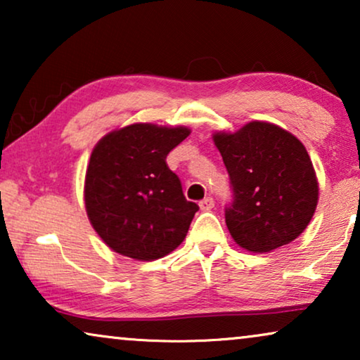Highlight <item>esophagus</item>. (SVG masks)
Instances as JSON below:
<instances>
[{
	"mask_svg": "<svg viewBox=\"0 0 360 360\" xmlns=\"http://www.w3.org/2000/svg\"><path fill=\"white\" fill-rule=\"evenodd\" d=\"M200 208L203 211H210L214 208V200L211 198V196H206V198H203L200 201Z\"/></svg>",
	"mask_w": 360,
	"mask_h": 360,
	"instance_id": "1",
	"label": "esophagus"
}]
</instances>
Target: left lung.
I'll use <instances>...</instances> for the list:
<instances>
[{"label":"left lung","mask_w":360,"mask_h":360,"mask_svg":"<svg viewBox=\"0 0 360 360\" xmlns=\"http://www.w3.org/2000/svg\"><path fill=\"white\" fill-rule=\"evenodd\" d=\"M233 200L224 218L231 236L250 252L292 243L313 218L318 181L307 149L282 127L254 121L234 134H214Z\"/></svg>","instance_id":"obj_1"}]
</instances>
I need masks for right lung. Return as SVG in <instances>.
Returning a JSON list of instances; mask_svg holds the SVG:
<instances>
[{
  "label": "right lung",
  "instance_id": "obj_1",
  "mask_svg": "<svg viewBox=\"0 0 360 360\" xmlns=\"http://www.w3.org/2000/svg\"><path fill=\"white\" fill-rule=\"evenodd\" d=\"M186 127L132 124L112 131L91 152L85 206L112 250L155 260L179 248L198 205L184 195L167 155L188 137Z\"/></svg>",
  "mask_w": 360,
  "mask_h": 360
}]
</instances>
